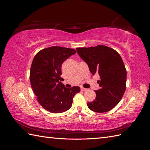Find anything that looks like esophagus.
Wrapping results in <instances>:
<instances>
[{
	"label": "esophagus",
	"instance_id": "esophagus-1",
	"mask_svg": "<svg viewBox=\"0 0 150 150\" xmlns=\"http://www.w3.org/2000/svg\"><path fill=\"white\" fill-rule=\"evenodd\" d=\"M81 91H88V89H86V88H81Z\"/></svg>",
	"mask_w": 150,
	"mask_h": 150
}]
</instances>
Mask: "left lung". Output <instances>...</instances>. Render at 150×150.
I'll return each instance as SVG.
<instances>
[{"instance_id": "8db88e82", "label": "left lung", "mask_w": 150, "mask_h": 150, "mask_svg": "<svg viewBox=\"0 0 150 150\" xmlns=\"http://www.w3.org/2000/svg\"><path fill=\"white\" fill-rule=\"evenodd\" d=\"M79 56L87 63L92 74L99 76L100 89L96 99L88 103L91 110L99 113L111 110L120 103L126 91V70L119 53L104 45L76 48Z\"/></svg>"}]
</instances>
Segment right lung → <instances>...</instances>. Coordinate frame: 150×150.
<instances>
[{
  "label": "right lung",
  "instance_id": "add662e5",
  "mask_svg": "<svg viewBox=\"0 0 150 150\" xmlns=\"http://www.w3.org/2000/svg\"><path fill=\"white\" fill-rule=\"evenodd\" d=\"M76 53L73 49L52 46L40 50L34 57L30 70V82L37 100L44 110L60 113L71 108L72 99L80 92L79 86L64 87L61 66Z\"/></svg>",
  "mask_w": 150,
  "mask_h": 150
}]
</instances>
